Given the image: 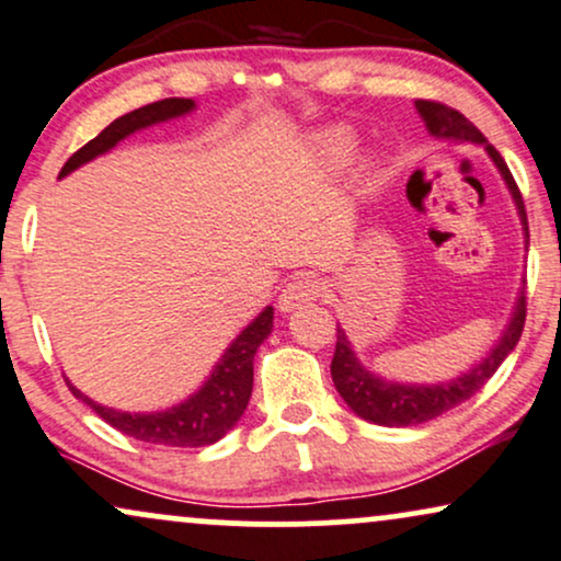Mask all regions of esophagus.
Here are the masks:
<instances>
[{"label": "esophagus", "mask_w": 561, "mask_h": 561, "mask_svg": "<svg viewBox=\"0 0 561 561\" xmlns=\"http://www.w3.org/2000/svg\"><path fill=\"white\" fill-rule=\"evenodd\" d=\"M320 294H322V280L318 275H296V278H291L286 286H283L278 307L283 312H291L296 307L312 305Z\"/></svg>", "instance_id": "obj_1"}]
</instances>
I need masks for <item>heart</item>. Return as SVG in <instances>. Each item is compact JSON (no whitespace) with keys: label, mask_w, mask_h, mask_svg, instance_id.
<instances>
[{"label":"heart","mask_w":561,"mask_h":561,"mask_svg":"<svg viewBox=\"0 0 561 561\" xmlns=\"http://www.w3.org/2000/svg\"><path fill=\"white\" fill-rule=\"evenodd\" d=\"M348 147V138L344 134H331L325 138V149L331 151V154H344Z\"/></svg>","instance_id":"1"}]
</instances>
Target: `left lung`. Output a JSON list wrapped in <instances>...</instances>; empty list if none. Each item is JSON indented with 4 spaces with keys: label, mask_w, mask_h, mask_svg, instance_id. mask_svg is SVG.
Instances as JSON below:
<instances>
[{
    "label": "left lung",
    "mask_w": 561,
    "mask_h": 561,
    "mask_svg": "<svg viewBox=\"0 0 561 561\" xmlns=\"http://www.w3.org/2000/svg\"><path fill=\"white\" fill-rule=\"evenodd\" d=\"M420 115L425 117L427 130L438 138H449V141H470V144H483L489 149V154L496 162V168L502 170L506 186H510L512 196H515L519 217H523L525 226V239H528V215H525L523 194H519L515 178H512L510 168L502 160L496 149L491 147L489 138L472 125L459 110L449 107V104L431 102V99H420L417 102ZM525 314H528V299L519 296L515 314H512L510 328L499 341V346L480 362L478 367H472L470 373L462 378L449 380V383L438 386H401V383H388L380 380L378 375L367 373L365 367L357 362V354L352 352L346 333L341 328H335V352L331 362V375L335 391L341 393V399L359 414L362 420H370L375 425L386 427H407V425H420L427 420H436L444 412L454 410V407L465 404L467 399H472L476 393L491 380V375L499 370V365L506 359V354L517 346L519 335L525 328Z\"/></svg>",
    "instance_id": "1"
}]
</instances>
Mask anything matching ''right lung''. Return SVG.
Returning a JSON list of instances; mask_svg holds the SVG:
<instances>
[{
  "instance_id": "add662e5",
  "label": "right lung",
  "mask_w": 561,
  "mask_h": 561,
  "mask_svg": "<svg viewBox=\"0 0 561 561\" xmlns=\"http://www.w3.org/2000/svg\"><path fill=\"white\" fill-rule=\"evenodd\" d=\"M188 110H194V102H191V99L173 96L160 99V102H151L147 107H138L134 112H128V115L117 117V121H112L102 134L91 138L85 147L78 149L76 154L65 162V168L59 170V178L72 173V170L81 168L83 162L94 160V157L104 154V151H110L117 141H123L125 136L134 134V130L170 121V117L186 115ZM270 331H273V307H267L252 325L243 328L239 339L226 348L222 359L215 365L207 383H204L194 397L183 401V404L170 407V410L164 412H117L110 410V407L96 404V401H91L89 397H83L76 386H70V380L68 388L78 399L85 401L104 423H110L115 431L125 433V436L144 440V444L183 446V449L209 446L226 436L230 427L239 423L243 410H247L254 386V354L262 341L267 339Z\"/></svg>"
}]
</instances>
